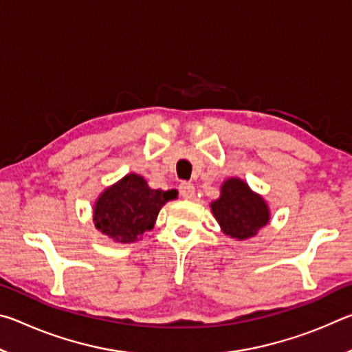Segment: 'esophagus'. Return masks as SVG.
<instances>
[{
  "mask_svg": "<svg viewBox=\"0 0 352 352\" xmlns=\"http://www.w3.org/2000/svg\"><path fill=\"white\" fill-rule=\"evenodd\" d=\"M180 194H182L183 199H192L194 194H195L194 184L189 183V182H183L180 184Z\"/></svg>",
  "mask_w": 352,
  "mask_h": 352,
  "instance_id": "34e87169",
  "label": "esophagus"
}]
</instances>
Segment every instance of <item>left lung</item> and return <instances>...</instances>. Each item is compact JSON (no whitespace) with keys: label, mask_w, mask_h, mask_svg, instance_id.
Returning <instances> with one entry per match:
<instances>
[{"label":"left lung","mask_w":352,"mask_h":352,"mask_svg":"<svg viewBox=\"0 0 352 352\" xmlns=\"http://www.w3.org/2000/svg\"><path fill=\"white\" fill-rule=\"evenodd\" d=\"M211 211L223 233L239 241L256 236L270 220L265 200L241 178L223 182L220 197L211 204Z\"/></svg>","instance_id":"8db88e82"}]
</instances>
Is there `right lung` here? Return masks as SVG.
Instances as JSON below:
<instances>
[{"instance_id":"1","label":"right lung","mask_w":352,"mask_h":352,"mask_svg":"<svg viewBox=\"0 0 352 352\" xmlns=\"http://www.w3.org/2000/svg\"><path fill=\"white\" fill-rule=\"evenodd\" d=\"M177 194L175 189H151L141 175L127 174L99 195L94 226L115 242H135L153 228L160 210Z\"/></svg>"}]
</instances>
